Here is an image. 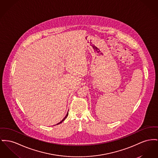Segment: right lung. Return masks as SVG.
I'll return each mask as SVG.
<instances>
[{
  "instance_id": "obj_1",
  "label": "right lung",
  "mask_w": 158,
  "mask_h": 158,
  "mask_svg": "<svg viewBox=\"0 0 158 158\" xmlns=\"http://www.w3.org/2000/svg\"><path fill=\"white\" fill-rule=\"evenodd\" d=\"M67 116H68V113H67V114H66V116H65V117H64V119H63V120H62V121H61V122H60V123H57V125H58V124H59V123H61V122H63V121H64V119H65V118H67Z\"/></svg>"
}]
</instances>
